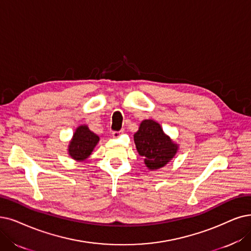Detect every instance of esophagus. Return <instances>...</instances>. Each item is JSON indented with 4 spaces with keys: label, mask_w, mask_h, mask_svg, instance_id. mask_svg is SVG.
Instances as JSON below:
<instances>
[{
    "label": "esophagus",
    "mask_w": 251,
    "mask_h": 251,
    "mask_svg": "<svg viewBox=\"0 0 251 251\" xmlns=\"http://www.w3.org/2000/svg\"><path fill=\"white\" fill-rule=\"evenodd\" d=\"M120 133H122V132H119V131H113V132H112V137H113V138H118V137L120 136Z\"/></svg>",
    "instance_id": "1"
}]
</instances>
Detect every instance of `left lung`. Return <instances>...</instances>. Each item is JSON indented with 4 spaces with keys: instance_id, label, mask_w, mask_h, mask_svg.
<instances>
[{
    "instance_id": "left-lung-1",
    "label": "left lung",
    "mask_w": 251,
    "mask_h": 251,
    "mask_svg": "<svg viewBox=\"0 0 251 251\" xmlns=\"http://www.w3.org/2000/svg\"><path fill=\"white\" fill-rule=\"evenodd\" d=\"M134 141L139 154L145 157L144 163L150 170H156L168 164L178 148L164 134L160 126L151 119L143 120L139 131L134 135Z\"/></svg>"
}]
</instances>
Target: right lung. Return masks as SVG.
<instances>
[{
	"mask_svg": "<svg viewBox=\"0 0 251 251\" xmlns=\"http://www.w3.org/2000/svg\"><path fill=\"white\" fill-rule=\"evenodd\" d=\"M99 140V136L93 133L87 126H80L70 142L69 154L76 160H84L92 154Z\"/></svg>",
	"mask_w": 251,
	"mask_h": 251,
	"instance_id": "add662e5",
	"label": "right lung"
}]
</instances>
